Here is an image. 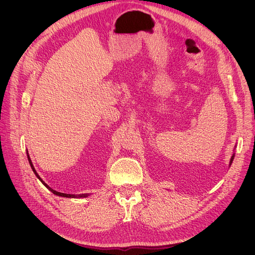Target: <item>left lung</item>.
Returning <instances> with one entry per match:
<instances>
[{"mask_svg": "<svg viewBox=\"0 0 255 255\" xmlns=\"http://www.w3.org/2000/svg\"><path fill=\"white\" fill-rule=\"evenodd\" d=\"M234 156H235V154H233V155H232V157H231V160H230V165H231V164H232V161H233V159H234Z\"/></svg>", "mask_w": 255, "mask_h": 255, "instance_id": "obj_1", "label": "left lung"}]
</instances>
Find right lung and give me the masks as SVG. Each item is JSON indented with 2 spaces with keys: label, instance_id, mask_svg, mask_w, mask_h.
Here are the masks:
<instances>
[{
  "label": "right lung",
  "instance_id": "1",
  "mask_svg": "<svg viewBox=\"0 0 255 255\" xmlns=\"http://www.w3.org/2000/svg\"><path fill=\"white\" fill-rule=\"evenodd\" d=\"M27 158H28V161H29V165H30V167H32V169H33V171H34V173L36 174V176L38 177V179H39L41 182H42V184L44 185L45 187H47L48 189H50L54 195H56V196H60V197H66V198H85V197H88L89 196V194H82V195H68V194H63V192H58V191H56V190H54V189H52L50 186H48L47 184H45L41 179H40V176L38 175V173L36 172V170H35V168H34V166H33V164H32V160H30V158H29V155H28V153H27Z\"/></svg>",
  "mask_w": 255,
  "mask_h": 255
}]
</instances>
